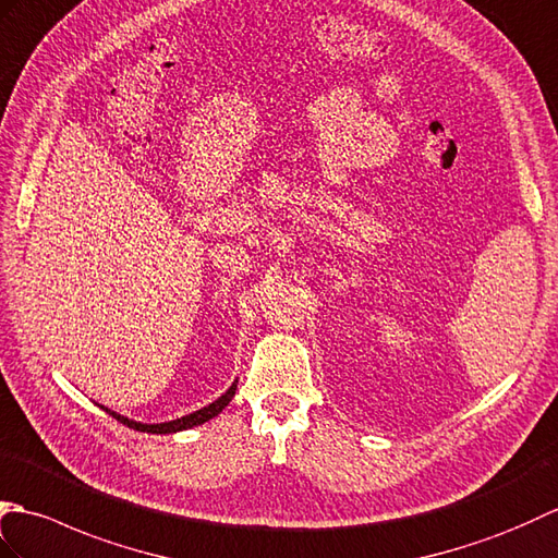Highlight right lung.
<instances>
[{
	"label": "right lung",
	"instance_id": "obj_1",
	"mask_svg": "<svg viewBox=\"0 0 558 558\" xmlns=\"http://www.w3.org/2000/svg\"><path fill=\"white\" fill-rule=\"evenodd\" d=\"M233 393H236V381L231 384V387L219 396L217 401H213L209 405H205V408H201V411H195V413H189V415H183V417H177V420H169V423H157V425H147V423H135V420H129L126 415H119V413H114V411H109V408H105V411L114 417V420H119V423H123L126 427H131V429H138V432H147V435H174V432H183V429H191V427H197V425H203V423H207V420H213V417H217L221 411H225V408L231 403V399H233Z\"/></svg>",
	"mask_w": 558,
	"mask_h": 558
}]
</instances>
